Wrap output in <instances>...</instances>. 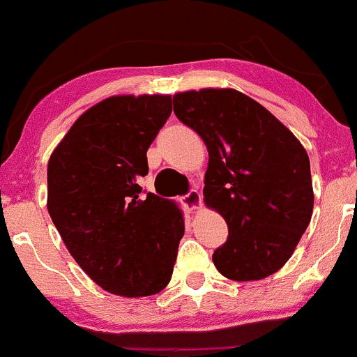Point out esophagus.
Returning a JSON list of instances; mask_svg holds the SVG:
<instances>
[{
  "label": "esophagus",
  "mask_w": 357,
  "mask_h": 357,
  "mask_svg": "<svg viewBox=\"0 0 357 357\" xmlns=\"http://www.w3.org/2000/svg\"><path fill=\"white\" fill-rule=\"evenodd\" d=\"M182 203L187 210H196V208L201 204V194L197 192L196 189H190L189 192L182 197Z\"/></svg>",
  "instance_id": "obj_1"
}]
</instances>
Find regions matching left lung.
<instances>
[{
    "mask_svg": "<svg viewBox=\"0 0 357 357\" xmlns=\"http://www.w3.org/2000/svg\"><path fill=\"white\" fill-rule=\"evenodd\" d=\"M174 112L210 154L204 201L229 227L227 241L213 252L218 273L255 281L280 271L312 217L302 144L259 102L229 88L177 93Z\"/></svg>",
    "mask_w": 357,
    "mask_h": 357,
    "instance_id": "obj_1",
    "label": "left lung"
}]
</instances>
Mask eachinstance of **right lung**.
<instances>
[{
	"instance_id": "obj_1",
	"label": "right lung",
	"mask_w": 357,
	"mask_h": 357,
	"mask_svg": "<svg viewBox=\"0 0 357 357\" xmlns=\"http://www.w3.org/2000/svg\"><path fill=\"white\" fill-rule=\"evenodd\" d=\"M170 114V95L105 98L48 161V213L62 241L98 287L121 297L161 291L177 260L182 213L140 187L147 149Z\"/></svg>"
}]
</instances>
